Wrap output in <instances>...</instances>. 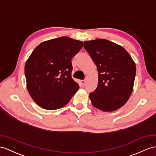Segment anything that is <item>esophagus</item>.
I'll use <instances>...</instances> for the list:
<instances>
[{
  "label": "esophagus",
  "instance_id": "obj_1",
  "mask_svg": "<svg viewBox=\"0 0 156 156\" xmlns=\"http://www.w3.org/2000/svg\"><path fill=\"white\" fill-rule=\"evenodd\" d=\"M81 83L83 86H84L85 84V80H81Z\"/></svg>",
  "mask_w": 156,
  "mask_h": 156
}]
</instances>
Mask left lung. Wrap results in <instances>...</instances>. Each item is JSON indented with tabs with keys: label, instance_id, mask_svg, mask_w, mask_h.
I'll return each instance as SVG.
<instances>
[{
	"label": "left lung",
	"instance_id": "obj_1",
	"mask_svg": "<svg viewBox=\"0 0 156 156\" xmlns=\"http://www.w3.org/2000/svg\"><path fill=\"white\" fill-rule=\"evenodd\" d=\"M85 50L97 67L98 85L89 94L94 107L105 112L122 107L130 98L136 67L123 47L105 39L84 42Z\"/></svg>",
	"mask_w": 156,
	"mask_h": 156
}]
</instances>
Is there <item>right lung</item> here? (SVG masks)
Masks as SVG:
<instances>
[{"label": "right lung", "mask_w": 156, "mask_h": 156, "mask_svg": "<svg viewBox=\"0 0 156 156\" xmlns=\"http://www.w3.org/2000/svg\"><path fill=\"white\" fill-rule=\"evenodd\" d=\"M83 42L69 37L44 41L26 61L24 73L30 95L46 110L62 108L69 102L79 86L71 77V59Z\"/></svg>", "instance_id": "1"}]
</instances>
